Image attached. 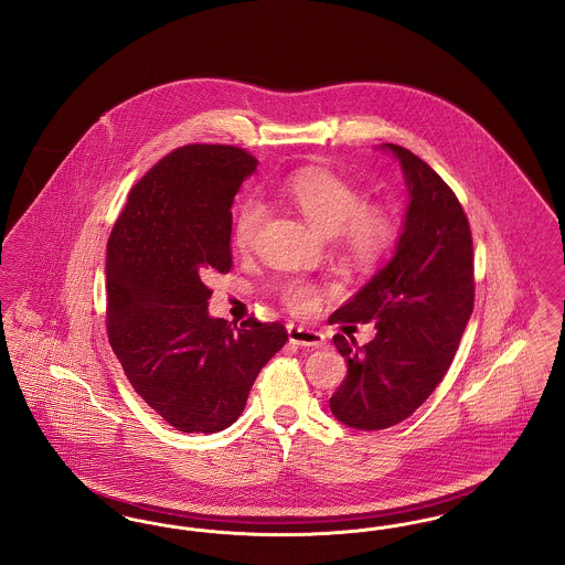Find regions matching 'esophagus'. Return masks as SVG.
Instances as JSON below:
<instances>
[{"label":"esophagus","instance_id":"esophagus-1","mask_svg":"<svg viewBox=\"0 0 565 565\" xmlns=\"http://www.w3.org/2000/svg\"><path fill=\"white\" fill-rule=\"evenodd\" d=\"M288 339H290V343L302 345V348H322L326 343L322 332L305 328V326H296V323H288Z\"/></svg>","mask_w":565,"mask_h":565}]
</instances>
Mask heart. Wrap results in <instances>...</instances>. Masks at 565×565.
Here are the masks:
<instances>
[{
    "mask_svg": "<svg viewBox=\"0 0 565 565\" xmlns=\"http://www.w3.org/2000/svg\"><path fill=\"white\" fill-rule=\"evenodd\" d=\"M286 199L323 235H334L351 258L373 263L396 239V222L381 203L362 201L360 192L341 175L309 167L284 184ZM267 207L258 199L243 201L233 222V243L239 252H249L263 231ZM281 300L295 313H311L318 307L320 290L300 279H290L279 288Z\"/></svg>",
    "mask_w": 565,
    "mask_h": 565,
    "instance_id": "1",
    "label": "heart"
}]
</instances>
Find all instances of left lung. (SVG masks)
I'll list each match as a JSON object with an SVG mask.
<instances>
[{
  "instance_id": "left-lung-1",
  "label": "left lung",
  "mask_w": 565,
  "mask_h": 565,
  "mask_svg": "<svg viewBox=\"0 0 565 565\" xmlns=\"http://www.w3.org/2000/svg\"><path fill=\"white\" fill-rule=\"evenodd\" d=\"M404 173L408 207L392 260L332 313V322H375L366 345L334 334L348 376L332 415L355 430H385L411 417L449 371L475 305L472 233L454 190L428 162L381 143Z\"/></svg>"
}]
</instances>
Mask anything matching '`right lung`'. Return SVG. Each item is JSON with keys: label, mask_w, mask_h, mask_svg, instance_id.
<instances>
[{"label": "right lung", "mask_w": 565, "mask_h": 565, "mask_svg": "<svg viewBox=\"0 0 565 565\" xmlns=\"http://www.w3.org/2000/svg\"><path fill=\"white\" fill-rule=\"evenodd\" d=\"M258 161L192 143L129 192L108 242V337L135 392L180 431L237 422L263 366L288 341L279 322L212 318L207 281L233 267V201Z\"/></svg>", "instance_id": "add662e5"}]
</instances>
